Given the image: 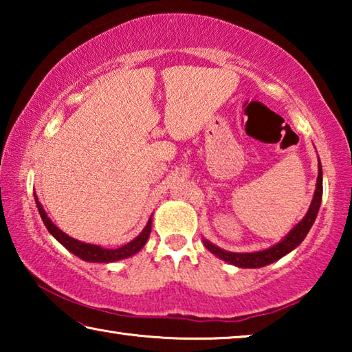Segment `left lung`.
<instances>
[{
  "label": "left lung",
  "mask_w": 352,
  "mask_h": 352,
  "mask_svg": "<svg viewBox=\"0 0 352 352\" xmlns=\"http://www.w3.org/2000/svg\"><path fill=\"white\" fill-rule=\"evenodd\" d=\"M321 197H323V170H321V163L318 158V177H317V186H315L312 204L309 206L306 216L289 231V234L285 236L283 241H279L270 248L261 250V252H253V253L226 252V250L214 245V243H211L206 239H204V245L210 250L212 254H216L217 258L228 262V264L239 267V269H259V267L269 265L272 262H276L278 259H281L283 256L289 254L292 250H295L302 241H305L309 230L312 228L315 219H317V214L321 205Z\"/></svg>",
  "instance_id": "left-lung-1"
}]
</instances>
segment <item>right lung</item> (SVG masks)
<instances>
[{"instance_id":"right-lung-1","label":"right lung","mask_w":352,"mask_h":352,"mask_svg":"<svg viewBox=\"0 0 352 352\" xmlns=\"http://www.w3.org/2000/svg\"><path fill=\"white\" fill-rule=\"evenodd\" d=\"M34 199H35V205H37V208H38L40 217H41V220H43V223L47 228V231H50V233L54 236L56 239L68 250V252H71L76 256H79L80 259L87 261V262H105L107 264V262H116V261L130 258V256L136 254L142 247L146 245L148 234H151V231H152V216H151L147 225L144 226V230H142L133 241L126 243V245H122L119 248H104L100 245H94V243H85V242L74 239V237L68 236L67 233H63L60 228H57V226L52 223V220L47 217V214L43 210V206H41L37 194L35 192H34Z\"/></svg>"}]
</instances>
